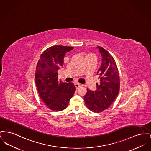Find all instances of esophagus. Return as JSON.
Returning <instances> with one entry per match:
<instances>
[{
	"instance_id": "esophagus-1",
	"label": "esophagus",
	"mask_w": 151,
	"mask_h": 151,
	"mask_svg": "<svg viewBox=\"0 0 151 151\" xmlns=\"http://www.w3.org/2000/svg\"><path fill=\"white\" fill-rule=\"evenodd\" d=\"M75 86L76 88L78 89L80 87H81V85H80V84H79V83H75Z\"/></svg>"
}]
</instances>
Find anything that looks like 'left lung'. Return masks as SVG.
Instances as JSON below:
<instances>
[{"label": "left lung", "instance_id": "obj_1", "mask_svg": "<svg viewBox=\"0 0 151 151\" xmlns=\"http://www.w3.org/2000/svg\"><path fill=\"white\" fill-rule=\"evenodd\" d=\"M101 55V64L97 74L100 84L95 91L87 89L84 96L86 106L92 112L100 113L106 110L113 103L120 90V76L114 58L103 48L98 46Z\"/></svg>", "mask_w": 151, "mask_h": 151}]
</instances>
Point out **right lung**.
I'll return each instance as SVG.
<instances>
[{
  "mask_svg": "<svg viewBox=\"0 0 151 151\" xmlns=\"http://www.w3.org/2000/svg\"><path fill=\"white\" fill-rule=\"evenodd\" d=\"M73 48L60 45L47 48L41 55L36 67L35 83L39 96L54 111L65 109L76 90L73 83L58 80V73L63 66L65 53Z\"/></svg>",
  "mask_w": 151,
  "mask_h": 151,
  "instance_id": "obj_1",
  "label": "right lung"
}]
</instances>
